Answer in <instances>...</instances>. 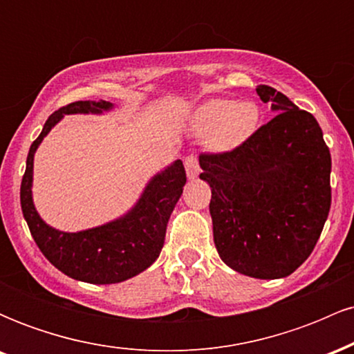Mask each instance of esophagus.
<instances>
[{"instance_id": "obj_1", "label": "esophagus", "mask_w": 354, "mask_h": 354, "mask_svg": "<svg viewBox=\"0 0 354 354\" xmlns=\"http://www.w3.org/2000/svg\"><path fill=\"white\" fill-rule=\"evenodd\" d=\"M185 168H186V173H188V176L191 178V180L200 174V163H198L196 154H188V156L185 158Z\"/></svg>"}]
</instances>
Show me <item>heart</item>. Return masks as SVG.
<instances>
[{"mask_svg": "<svg viewBox=\"0 0 354 354\" xmlns=\"http://www.w3.org/2000/svg\"><path fill=\"white\" fill-rule=\"evenodd\" d=\"M258 108L251 101L228 98L209 100L194 111L191 126L194 131L206 133L211 149L226 151L236 148L256 129Z\"/></svg>", "mask_w": 354, "mask_h": 354, "instance_id": "heart-1", "label": "heart"}]
</instances>
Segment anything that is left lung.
I'll list each match as a JSON object with an SVG mask.
<instances>
[{"instance_id": "8db88e82", "label": "left lung", "mask_w": 354, "mask_h": 354, "mask_svg": "<svg viewBox=\"0 0 354 354\" xmlns=\"http://www.w3.org/2000/svg\"><path fill=\"white\" fill-rule=\"evenodd\" d=\"M279 113L230 151L201 153L218 254L238 273L290 276L315 250L331 206V154L318 121L259 84Z\"/></svg>"}]
</instances>
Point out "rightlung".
I'll use <instances>...</instances> for the list:
<instances>
[{"instance_id":"1","label":"right lung","mask_w":354,"mask_h":354,"mask_svg":"<svg viewBox=\"0 0 354 354\" xmlns=\"http://www.w3.org/2000/svg\"><path fill=\"white\" fill-rule=\"evenodd\" d=\"M109 108L111 103L104 100L75 101L53 113L31 145L19 191L23 216L48 261L70 278L93 284L124 281L156 261L165 245L169 216L186 185L185 166L178 160L149 181L141 200L126 216L80 233H63L48 226L31 200L36 148L63 115L101 113Z\"/></svg>"}]
</instances>
